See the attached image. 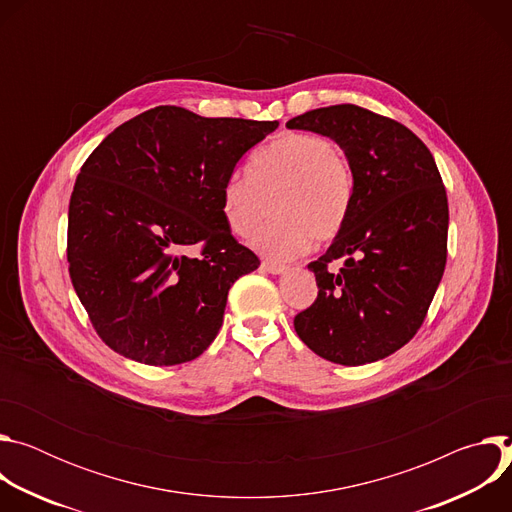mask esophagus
<instances>
[{
	"instance_id": "esophagus-1",
	"label": "esophagus",
	"mask_w": 512,
	"mask_h": 512,
	"mask_svg": "<svg viewBox=\"0 0 512 512\" xmlns=\"http://www.w3.org/2000/svg\"><path fill=\"white\" fill-rule=\"evenodd\" d=\"M261 267L267 271V273H283L285 271V265L283 263H277V261H263Z\"/></svg>"
}]
</instances>
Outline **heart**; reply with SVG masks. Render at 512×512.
Returning a JSON list of instances; mask_svg holds the SVG:
<instances>
[{"label": "heart", "instance_id": "1", "mask_svg": "<svg viewBox=\"0 0 512 512\" xmlns=\"http://www.w3.org/2000/svg\"><path fill=\"white\" fill-rule=\"evenodd\" d=\"M354 196V170L328 137L289 131L273 137L249 160V172H231L221 188L229 229L255 239L265 255L289 259L316 243L332 241L344 227Z\"/></svg>", "mask_w": 512, "mask_h": 512}]
</instances>
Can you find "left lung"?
Listing matches in <instances>:
<instances>
[{"label":"left lung","mask_w":512,"mask_h":512,"mask_svg":"<svg viewBox=\"0 0 512 512\" xmlns=\"http://www.w3.org/2000/svg\"><path fill=\"white\" fill-rule=\"evenodd\" d=\"M332 137L354 170L342 231L308 267L318 298L294 318L318 356L358 367L421 328L448 257V196L427 145L403 123L342 103L287 121Z\"/></svg>","instance_id":"1"}]
</instances>
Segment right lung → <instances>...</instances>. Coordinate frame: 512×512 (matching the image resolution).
Returning <instances> with one entry per match:
<instances>
[{
	"mask_svg": "<svg viewBox=\"0 0 512 512\" xmlns=\"http://www.w3.org/2000/svg\"><path fill=\"white\" fill-rule=\"evenodd\" d=\"M277 125L162 105L119 125L87 158L68 204L66 259L111 350L172 367L216 338L231 285L261 263L233 237L221 188Z\"/></svg>",
	"mask_w": 512,
	"mask_h": 512,
	"instance_id": "obj_1",
	"label": "right lung"
}]
</instances>
